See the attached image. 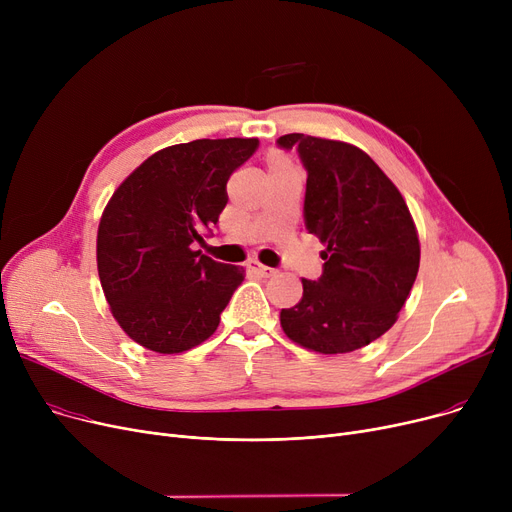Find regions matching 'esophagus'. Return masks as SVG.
I'll list each match as a JSON object with an SVG mask.
<instances>
[{"label": "esophagus", "mask_w": 512, "mask_h": 512, "mask_svg": "<svg viewBox=\"0 0 512 512\" xmlns=\"http://www.w3.org/2000/svg\"><path fill=\"white\" fill-rule=\"evenodd\" d=\"M247 265H249V270L257 272V274L263 276V278H270V276L276 274V270H272V267H267V265H261L259 261H249Z\"/></svg>", "instance_id": "obj_1"}]
</instances>
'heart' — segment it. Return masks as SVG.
<instances>
[{"label": "heart", "mask_w": 512, "mask_h": 512, "mask_svg": "<svg viewBox=\"0 0 512 512\" xmlns=\"http://www.w3.org/2000/svg\"><path fill=\"white\" fill-rule=\"evenodd\" d=\"M284 164H288V159H284L282 155H272L270 157V168L272 166H284Z\"/></svg>", "instance_id": "heart-1"}]
</instances>
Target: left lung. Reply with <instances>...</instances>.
<instances>
[{
    "label": "left lung",
    "instance_id": "obj_1",
    "mask_svg": "<svg viewBox=\"0 0 512 512\" xmlns=\"http://www.w3.org/2000/svg\"><path fill=\"white\" fill-rule=\"evenodd\" d=\"M307 170L305 226L326 242L324 270L282 309L284 334L321 355L351 353L386 334L419 272V238L390 178L359 147L284 134Z\"/></svg>",
    "mask_w": 512,
    "mask_h": 512
}]
</instances>
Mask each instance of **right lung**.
I'll list each match as a JSON object with an SVG mask.
<instances>
[{"instance_id":"right-lung-1","label":"right lung","mask_w":512,"mask_h":512,"mask_svg":"<svg viewBox=\"0 0 512 512\" xmlns=\"http://www.w3.org/2000/svg\"><path fill=\"white\" fill-rule=\"evenodd\" d=\"M257 139H199L153 153L107 203L97 232V270L120 328L155 353L207 340L234 290L236 265L195 251L228 203L226 184Z\"/></svg>"}]
</instances>
